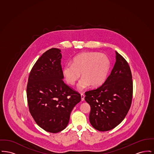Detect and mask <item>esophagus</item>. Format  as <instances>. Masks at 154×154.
<instances>
[{"instance_id": "1", "label": "esophagus", "mask_w": 154, "mask_h": 154, "mask_svg": "<svg viewBox=\"0 0 154 154\" xmlns=\"http://www.w3.org/2000/svg\"><path fill=\"white\" fill-rule=\"evenodd\" d=\"M81 100H82V101H84V97H85L84 94H82V93H81Z\"/></svg>"}]
</instances>
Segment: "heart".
I'll use <instances>...</instances> for the list:
<instances>
[{
  "label": "heart",
  "mask_w": 154,
  "mask_h": 154,
  "mask_svg": "<svg viewBox=\"0 0 154 154\" xmlns=\"http://www.w3.org/2000/svg\"><path fill=\"white\" fill-rule=\"evenodd\" d=\"M109 58L104 54L94 52H83L73 59V63L63 66L62 73L66 82L74 85L81 77L82 79L77 88L82 91L90 85L92 87L101 85L106 80L110 68Z\"/></svg>",
  "instance_id": "heart-1"
}]
</instances>
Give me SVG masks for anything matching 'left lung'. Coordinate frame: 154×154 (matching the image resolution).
<instances>
[{"instance_id": "left-lung-1", "label": "left lung", "mask_w": 154, "mask_h": 154, "mask_svg": "<svg viewBox=\"0 0 154 154\" xmlns=\"http://www.w3.org/2000/svg\"><path fill=\"white\" fill-rule=\"evenodd\" d=\"M116 63L104 82L85 92L91 106L89 122L97 131L114 129L127 115L131 106L133 81L131 70L124 58L116 51Z\"/></svg>"}]
</instances>
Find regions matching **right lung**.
<instances>
[{
    "label": "right lung",
    "mask_w": 154,
    "mask_h": 154,
    "mask_svg": "<svg viewBox=\"0 0 154 154\" xmlns=\"http://www.w3.org/2000/svg\"><path fill=\"white\" fill-rule=\"evenodd\" d=\"M60 50L53 48L38 59L30 72L26 88L29 110L40 128L56 133L69 124L80 94L63 82Z\"/></svg>",
    "instance_id": "1"
}]
</instances>
